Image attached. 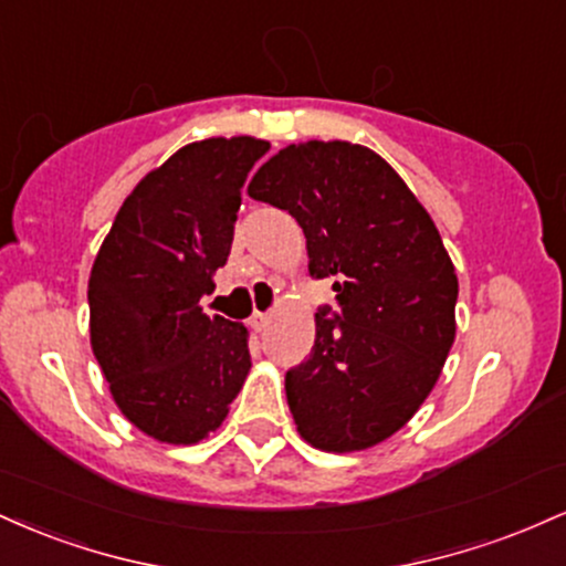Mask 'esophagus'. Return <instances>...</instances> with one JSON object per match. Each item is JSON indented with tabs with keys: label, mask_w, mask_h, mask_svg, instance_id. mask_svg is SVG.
I'll return each instance as SVG.
<instances>
[{
	"label": "esophagus",
	"mask_w": 566,
	"mask_h": 566,
	"mask_svg": "<svg viewBox=\"0 0 566 566\" xmlns=\"http://www.w3.org/2000/svg\"><path fill=\"white\" fill-rule=\"evenodd\" d=\"M269 324H271V314H261V311H258V314H252L250 327L255 329V333H263V329L269 327Z\"/></svg>",
	"instance_id": "1"
}]
</instances>
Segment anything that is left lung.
<instances>
[{
  "mask_svg": "<svg viewBox=\"0 0 566 566\" xmlns=\"http://www.w3.org/2000/svg\"><path fill=\"white\" fill-rule=\"evenodd\" d=\"M247 193L287 210L308 271L335 279L340 314H316L311 356L284 378L297 433L359 452L409 423L454 343L458 274L437 226L399 172L348 140L292 143Z\"/></svg>",
  "mask_w": 566,
  "mask_h": 566,
  "instance_id": "8db88e82",
  "label": "left lung"
}]
</instances>
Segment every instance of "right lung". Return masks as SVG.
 <instances>
[{
	"label": "right lung",
	"mask_w": 566,
	"mask_h": 566,
	"mask_svg": "<svg viewBox=\"0 0 566 566\" xmlns=\"http://www.w3.org/2000/svg\"><path fill=\"white\" fill-rule=\"evenodd\" d=\"M269 140L178 148L116 212L90 271V346L122 415L165 444L218 431L250 373L244 324L207 316L233 242L247 172Z\"/></svg>",
	"instance_id": "1"
}]
</instances>
